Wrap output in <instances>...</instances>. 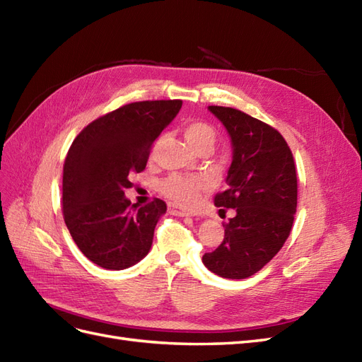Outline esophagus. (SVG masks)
I'll use <instances>...</instances> for the list:
<instances>
[{"label":"esophagus","instance_id":"34e87169","mask_svg":"<svg viewBox=\"0 0 362 362\" xmlns=\"http://www.w3.org/2000/svg\"><path fill=\"white\" fill-rule=\"evenodd\" d=\"M169 213L172 216H180V217H184V216H189L190 214L189 211H185V210H182V208L175 206V205H169Z\"/></svg>","mask_w":362,"mask_h":362}]
</instances>
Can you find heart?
<instances>
[{
  "instance_id": "heart-1",
  "label": "heart",
  "mask_w": 362,
  "mask_h": 362,
  "mask_svg": "<svg viewBox=\"0 0 362 362\" xmlns=\"http://www.w3.org/2000/svg\"><path fill=\"white\" fill-rule=\"evenodd\" d=\"M184 136L189 145L202 154L210 152L217 144V131L213 125L204 120H190L184 125ZM210 181L202 175L189 173H170L163 178L158 184V190L163 196H166L172 202L181 206H190L198 201L202 190H205Z\"/></svg>"
}]
</instances>
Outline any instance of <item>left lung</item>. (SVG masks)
<instances>
[{
  "label": "left lung",
  "mask_w": 362,
  "mask_h": 362,
  "mask_svg": "<svg viewBox=\"0 0 362 362\" xmlns=\"http://www.w3.org/2000/svg\"><path fill=\"white\" fill-rule=\"evenodd\" d=\"M231 136L234 156L228 189L214 205L235 208L222 243L206 252L208 270L228 279H245L264 267L286 243L298 206V175L286 139L278 129L231 107L210 105Z\"/></svg>",
  "instance_id": "obj_1"
}]
</instances>
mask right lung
<instances>
[{
  "label": "right lung",
  "mask_w": 362,
  "mask_h": 362,
  "mask_svg": "<svg viewBox=\"0 0 362 362\" xmlns=\"http://www.w3.org/2000/svg\"><path fill=\"white\" fill-rule=\"evenodd\" d=\"M182 105L181 100L139 101L95 119L64 158L62 210L75 245L107 270L134 266L148 252L166 204L136 208L125 198L129 177L144 172L151 146Z\"/></svg>",
  "instance_id": "add662e5"
}]
</instances>
